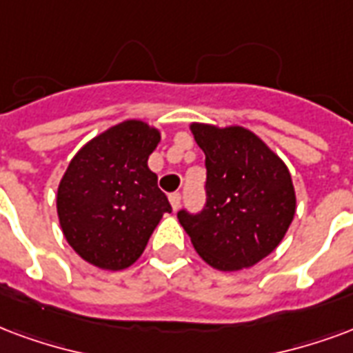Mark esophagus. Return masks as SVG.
I'll use <instances>...</instances> for the list:
<instances>
[{
	"instance_id": "esophagus-1",
	"label": "esophagus",
	"mask_w": 353,
	"mask_h": 353,
	"mask_svg": "<svg viewBox=\"0 0 353 353\" xmlns=\"http://www.w3.org/2000/svg\"><path fill=\"white\" fill-rule=\"evenodd\" d=\"M168 200L170 203H172V210H179V205H181V194H179V192H172L168 196Z\"/></svg>"
}]
</instances>
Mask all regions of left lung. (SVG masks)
<instances>
[{"mask_svg":"<svg viewBox=\"0 0 353 353\" xmlns=\"http://www.w3.org/2000/svg\"><path fill=\"white\" fill-rule=\"evenodd\" d=\"M205 153V203L196 213L177 211L194 249L221 271L250 268L283 241L296 213L286 164L243 127L194 123Z\"/></svg>","mask_w":353,"mask_h":353,"instance_id":"obj_1","label":"left lung"}]
</instances>
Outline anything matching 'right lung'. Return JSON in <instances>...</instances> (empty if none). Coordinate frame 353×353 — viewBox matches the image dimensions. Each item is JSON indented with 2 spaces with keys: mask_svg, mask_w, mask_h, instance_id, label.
<instances>
[{
  "mask_svg": "<svg viewBox=\"0 0 353 353\" xmlns=\"http://www.w3.org/2000/svg\"><path fill=\"white\" fill-rule=\"evenodd\" d=\"M159 140V130L143 121H123L70 161L57 189V215L65 239L85 262L112 271L129 268L172 211L148 168Z\"/></svg>",
  "mask_w": 353,
  "mask_h": 353,
  "instance_id": "1",
  "label": "right lung"
}]
</instances>
